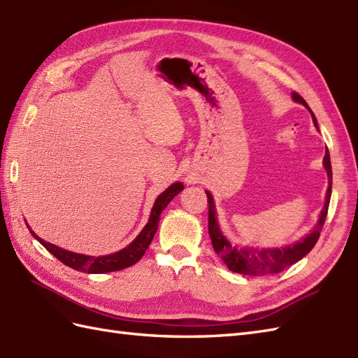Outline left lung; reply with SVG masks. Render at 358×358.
Here are the masks:
<instances>
[{
	"mask_svg": "<svg viewBox=\"0 0 358 358\" xmlns=\"http://www.w3.org/2000/svg\"><path fill=\"white\" fill-rule=\"evenodd\" d=\"M292 99L296 103H301L302 106L307 108L311 113L313 123H315L316 129L317 120L315 113L311 112L310 106L307 104L299 94L293 92ZM324 169L328 174V189L325 196V205L322 208L319 214V220L305 237H302L299 241L293 243V245H287L281 248H254V246H235L232 243L226 238L223 234L220 223L217 220V211H215V203L214 197L206 189L205 193L208 196V232L209 237H211L213 248L215 254L219 255L223 263L228 266L229 270L235 273L241 275H249V276H263V275H272V273H280L284 268L289 266L298 263L302 259L308 252L315 248V245L319 240V235L322 231V226L325 223L327 214H328V206H329V199H331V188H333V170H331V159H329V152L325 150L324 156Z\"/></svg>",
	"mask_w": 358,
	"mask_h": 358,
	"instance_id": "8db88e82",
	"label": "left lung"
}]
</instances>
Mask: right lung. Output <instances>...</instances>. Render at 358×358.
Instances as JSON below:
<instances>
[{"mask_svg": "<svg viewBox=\"0 0 358 358\" xmlns=\"http://www.w3.org/2000/svg\"><path fill=\"white\" fill-rule=\"evenodd\" d=\"M182 189H184V184H182V182H174L173 185H170L164 191V193H161L158 197H156L150 217H149V222H147L143 231L138 234V237L130 243V245H127L124 249L115 252V254L101 255V257L76 254V252L62 249L59 246L51 245V243L45 240H42L30 229L29 224L27 228L30 229L33 237L36 238L51 255H55L59 261H62V263L68 267L78 270V272H86V273L117 272V270H123L126 267L136 264L138 261L141 259V257L145 254L147 248L150 246V243L156 234V229H158L161 213L167 208V205L171 202L173 197L178 196Z\"/></svg>", "mask_w": 358, "mask_h": 358, "instance_id": "add662e5", "label": "right lung"}]
</instances>
